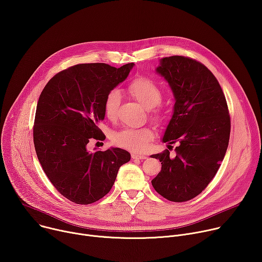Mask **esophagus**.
Segmentation results:
<instances>
[{
    "label": "esophagus",
    "instance_id": "esophagus-1",
    "mask_svg": "<svg viewBox=\"0 0 262 262\" xmlns=\"http://www.w3.org/2000/svg\"><path fill=\"white\" fill-rule=\"evenodd\" d=\"M132 158L133 159H146L147 158V156L146 155H144V154H138V153H133L132 155Z\"/></svg>",
    "mask_w": 262,
    "mask_h": 262
}]
</instances>
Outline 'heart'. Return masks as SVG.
Returning a JSON list of instances; mask_svg holds the SVG:
<instances>
[{"instance_id":"obj_1","label":"heart","mask_w":262,"mask_h":262,"mask_svg":"<svg viewBox=\"0 0 262 262\" xmlns=\"http://www.w3.org/2000/svg\"><path fill=\"white\" fill-rule=\"evenodd\" d=\"M130 93L142 104L146 109H152L159 104L163 97L162 90L154 80L148 77H137L129 85ZM119 90L114 89L110 91L105 99V113L109 118H114L120 103ZM159 113L154 114V118H159ZM154 137V132L150 128H126L116 132L113 135L115 145L123 147L133 152L143 151L147 148L149 143Z\"/></svg>"}]
</instances>
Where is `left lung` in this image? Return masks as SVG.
Listing matches in <instances>:
<instances>
[{"mask_svg": "<svg viewBox=\"0 0 262 262\" xmlns=\"http://www.w3.org/2000/svg\"><path fill=\"white\" fill-rule=\"evenodd\" d=\"M155 71L175 99L163 142H178V147L175 157L168 150L151 155L162 162V171L151 183L163 197L183 203L207 188L225 158L231 131L228 105L216 77L195 59L163 57Z\"/></svg>", "mask_w": 262, "mask_h": 262, "instance_id": "left-lung-1", "label": "left lung"}]
</instances>
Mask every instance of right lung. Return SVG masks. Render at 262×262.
Returning <instances> with one entry per match:
<instances>
[{"label":"right lung","instance_id":"obj_1","mask_svg":"<svg viewBox=\"0 0 262 262\" xmlns=\"http://www.w3.org/2000/svg\"><path fill=\"white\" fill-rule=\"evenodd\" d=\"M133 66L75 65L55 74L39 95L33 127L35 152L51 184L72 203L89 205L103 198L120 166L131 158L124 149L90 152L87 145L92 138H104L98 123L105 118V99Z\"/></svg>","mask_w":262,"mask_h":262}]
</instances>
